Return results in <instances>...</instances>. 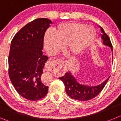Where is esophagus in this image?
<instances>
[{
    "label": "esophagus",
    "instance_id": "esophagus-1",
    "mask_svg": "<svg viewBox=\"0 0 121 121\" xmlns=\"http://www.w3.org/2000/svg\"><path fill=\"white\" fill-rule=\"evenodd\" d=\"M63 67V63L60 60H57L52 61H48L45 66V69L47 71H52L55 73H60Z\"/></svg>",
    "mask_w": 121,
    "mask_h": 121
}]
</instances>
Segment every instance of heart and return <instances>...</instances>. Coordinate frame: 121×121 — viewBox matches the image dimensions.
Here are the masks:
<instances>
[{"label": "heart", "mask_w": 121, "mask_h": 121, "mask_svg": "<svg viewBox=\"0 0 121 121\" xmlns=\"http://www.w3.org/2000/svg\"><path fill=\"white\" fill-rule=\"evenodd\" d=\"M95 36V30L86 24L66 22L53 29L52 35L45 36L44 46L51 55L61 50L63 46L71 54H78L90 47Z\"/></svg>", "instance_id": "b5f03b06"}]
</instances>
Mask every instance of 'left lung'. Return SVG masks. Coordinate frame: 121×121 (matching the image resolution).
Returning <instances> with one entry per match:
<instances>
[{
	"mask_svg": "<svg viewBox=\"0 0 121 121\" xmlns=\"http://www.w3.org/2000/svg\"><path fill=\"white\" fill-rule=\"evenodd\" d=\"M101 28V38L103 39V43L106 46L110 47L113 51L112 45L110 39L103 28ZM109 76L104 82L99 85L90 86L86 84H82L76 81L74 76L71 74L70 72H67L64 76L59 78V79L61 80L64 83L66 91L70 97L74 100L79 101H87L91 100L98 95L104 87L105 85L109 80Z\"/></svg>",
	"mask_w": 121,
	"mask_h": 121,
	"instance_id": "1",
	"label": "left lung"
}]
</instances>
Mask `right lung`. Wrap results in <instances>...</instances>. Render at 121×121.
I'll return each mask as SVG.
<instances>
[{"label":"right lung","instance_id":"obj_1","mask_svg":"<svg viewBox=\"0 0 121 121\" xmlns=\"http://www.w3.org/2000/svg\"><path fill=\"white\" fill-rule=\"evenodd\" d=\"M50 24L49 19H35L19 30L11 41L9 76L17 92L31 101L40 100L48 91L41 76L48 59L43 55L42 49L45 33Z\"/></svg>","mask_w":121,"mask_h":121}]
</instances>
